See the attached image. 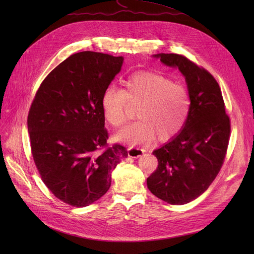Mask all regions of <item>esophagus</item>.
<instances>
[{"instance_id":"esophagus-1","label":"esophagus","mask_w":254,"mask_h":254,"mask_svg":"<svg viewBox=\"0 0 254 254\" xmlns=\"http://www.w3.org/2000/svg\"><path fill=\"white\" fill-rule=\"evenodd\" d=\"M144 153V149L139 147H129L128 148V156L132 158H137Z\"/></svg>"}]
</instances>
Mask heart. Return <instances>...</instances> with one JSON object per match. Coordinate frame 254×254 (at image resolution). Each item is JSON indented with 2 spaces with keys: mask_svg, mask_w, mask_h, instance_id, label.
<instances>
[{
  "mask_svg": "<svg viewBox=\"0 0 254 254\" xmlns=\"http://www.w3.org/2000/svg\"><path fill=\"white\" fill-rule=\"evenodd\" d=\"M124 86H107L101 100L105 119L114 127L127 123L129 106L139 107V120L119 130L117 142L146 145L156 135L169 140L182 130L190 111V93L184 85L161 74L143 72L128 77Z\"/></svg>",
  "mask_w": 254,
  "mask_h": 254,
  "instance_id": "b5f03b06",
  "label": "heart"
}]
</instances>
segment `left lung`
<instances>
[{"label": "left lung", "mask_w": 254, "mask_h": 254, "mask_svg": "<svg viewBox=\"0 0 254 254\" xmlns=\"http://www.w3.org/2000/svg\"><path fill=\"white\" fill-rule=\"evenodd\" d=\"M154 57L184 75L190 111L179 135L152 152L158 166L147 178V188L169 204L183 205L204 193L218 175L229 146L231 119L210 72L177 53Z\"/></svg>", "instance_id": "left-lung-1"}]
</instances>
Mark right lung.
Returning a JSON list of instances; mask_svg holds the SVG:
<instances>
[{
    "mask_svg": "<svg viewBox=\"0 0 254 254\" xmlns=\"http://www.w3.org/2000/svg\"><path fill=\"white\" fill-rule=\"evenodd\" d=\"M124 58L77 52L43 80L28 115L31 150L48 190L64 203L86 207L111 185V171L127 157L123 145L109 146L102 95Z\"/></svg>",
    "mask_w": 254,
    "mask_h": 254,
    "instance_id": "obj_1",
    "label": "right lung"
}]
</instances>
